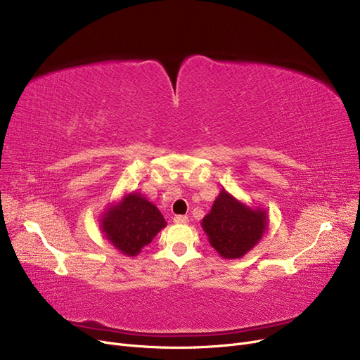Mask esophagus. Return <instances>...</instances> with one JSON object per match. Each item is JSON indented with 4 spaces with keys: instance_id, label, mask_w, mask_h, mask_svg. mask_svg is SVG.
I'll return each instance as SVG.
<instances>
[{
    "instance_id": "obj_1",
    "label": "esophagus",
    "mask_w": 360,
    "mask_h": 360,
    "mask_svg": "<svg viewBox=\"0 0 360 360\" xmlns=\"http://www.w3.org/2000/svg\"><path fill=\"white\" fill-rule=\"evenodd\" d=\"M174 222H175V224H188V222H190V219H188V216L178 214V216H175V217H174Z\"/></svg>"
}]
</instances>
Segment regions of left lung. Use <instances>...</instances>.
<instances>
[{"instance_id":"obj_1","label":"left lung","mask_w":360,"mask_h":360,"mask_svg":"<svg viewBox=\"0 0 360 360\" xmlns=\"http://www.w3.org/2000/svg\"><path fill=\"white\" fill-rule=\"evenodd\" d=\"M202 229L219 255L225 259H238L262 238L266 229V213L241 205L222 190L210 213L202 219Z\"/></svg>"}]
</instances>
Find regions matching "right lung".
<instances>
[{
    "mask_svg": "<svg viewBox=\"0 0 360 360\" xmlns=\"http://www.w3.org/2000/svg\"><path fill=\"white\" fill-rule=\"evenodd\" d=\"M165 225L166 221L159 209L138 194L124 197L101 221L107 240L128 256L141 252Z\"/></svg>",
    "mask_w": 360,
    "mask_h": 360,
    "instance_id": "1",
    "label": "right lung"
}]
</instances>
